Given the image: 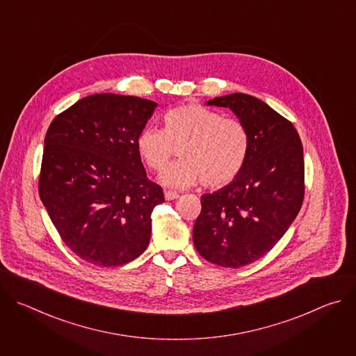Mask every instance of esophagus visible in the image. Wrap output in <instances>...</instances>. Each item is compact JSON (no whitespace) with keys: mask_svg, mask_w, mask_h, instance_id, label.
<instances>
[{"mask_svg":"<svg viewBox=\"0 0 356 356\" xmlns=\"http://www.w3.org/2000/svg\"><path fill=\"white\" fill-rule=\"evenodd\" d=\"M179 197V194L176 193V191H165V198L168 200V201H170V200H176Z\"/></svg>","mask_w":356,"mask_h":356,"instance_id":"obj_1","label":"esophagus"}]
</instances>
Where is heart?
<instances>
[{
	"instance_id": "heart-1",
	"label": "heart",
	"mask_w": 356,
	"mask_h": 356,
	"mask_svg": "<svg viewBox=\"0 0 356 356\" xmlns=\"http://www.w3.org/2000/svg\"><path fill=\"white\" fill-rule=\"evenodd\" d=\"M163 124V129L152 125L142 128L135 140L140 161L155 172L162 170L179 149L181 159L159 177L163 186L187 188L201 181L204 187L218 188L235 180L243 169L249 135L238 120L188 104L169 110Z\"/></svg>"
}]
</instances>
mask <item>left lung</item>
I'll return each mask as SVG.
<instances>
[{
    "label": "left lung",
    "mask_w": 356,
    "mask_h": 356,
    "mask_svg": "<svg viewBox=\"0 0 356 356\" xmlns=\"http://www.w3.org/2000/svg\"><path fill=\"white\" fill-rule=\"evenodd\" d=\"M229 108L248 131L243 169L225 187L201 195L193 242L206 261L241 268L265 257L296 220L304 198V159L290 121L242 92L209 99Z\"/></svg>",
    "instance_id": "left-lung-1"
}]
</instances>
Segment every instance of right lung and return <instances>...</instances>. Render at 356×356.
I'll list each match as a JSON object with an SVG mask.
<instances>
[{
    "label": "right lung",
    "instance_id": "right-lung-1",
    "mask_svg": "<svg viewBox=\"0 0 356 356\" xmlns=\"http://www.w3.org/2000/svg\"><path fill=\"white\" fill-rule=\"evenodd\" d=\"M156 107L134 95L92 94L49 125L39 195L63 242L88 264L125 265L149 245L150 216L165 197L147 180L135 140Z\"/></svg>",
    "mask_w": 356,
    "mask_h": 356
}]
</instances>
